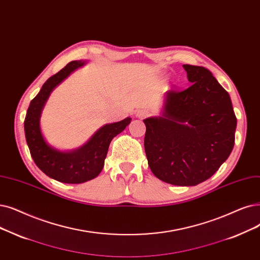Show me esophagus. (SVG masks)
Returning <instances> with one entry per match:
<instances>
[{
  "instance_id": "1",
  "label": "esophagus",
  "mask_w": 260,
  "mask_h": 260,
  "mask_svg": "<svg viewBox=\"0 0 260 260\" xmlns=\"http://www.w3.org/2000/svg\"><path fill=\"white\" fill-rule=\"evenodd\" d=\"M149 115V111H146V110H139L138 112H137V117L138 118H140V119H143V118H145L146 116Z\"/></svg>"
}]
</instances>
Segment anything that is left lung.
<instances>
[{"instance_id":"8db88e82","label":"left lung","mask_w":260,"mask_h":260,"mask_svg":"<svg viewBox=\"0 0 260 260\" xmlns=\"http://www.w3.org/2000/svg\"><path fill=\"white\" fill-rule=\"evenodd\" d=\"M183 67L192 84L184 90H169L162 117L143 120L144 150L157 178L176 186H196L229 158L237 118L230 94L209 70Z\"/></svg>"}]
</instances>
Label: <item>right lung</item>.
I'll return each mask as SVG.
<instances>
[{
    "label": "right lung",
    "mask_w": 260,
    "mask_h": 260,
    "mask_svg": "<svg viewBox=\"0 0 260 260\" xmlns=\"http://www.w3.org/2000/svg\"><path fill=\"white\" fill-rule=\"evenodd\" d=\"M83 64V61H71L52 75L43 84L39 93L30 101L24 120L25 138L34 161L44 174L67 184H81L96 177L104 167L110 141L132 120L126 118L117 123L106 124L81 149L70 153L58 152L47 144L39 126L42 107L56 85Z\"/></svg>",
    "instance_id": "add662e5"
}]
</instances>
